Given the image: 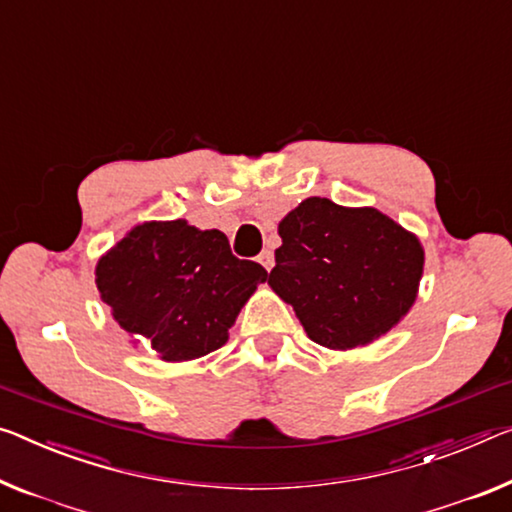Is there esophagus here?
<instances>
[{
    "mask_svg": "<svg viewBox=\"0 0 512 512\" xmlns=\"http://www.w3.org/2000/svg\"><path fill=\"white\" fill-rule=\"evenodd\" d=\"M258 263H261V265L265 267V270L270 272L272 267H274V254H272V251H270V249H263L261 254H258Z\"/></svg>",
    "mask_w": 512,
    "mask_h": 512,
    "instance_id": "1",
    "label": "esophagus"
}]
</instances>
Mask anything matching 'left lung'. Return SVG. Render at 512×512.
<instances>
[{
  "mask_svg": "<svg viewBox=\"0 0 512 512\" xmlns=\"http://www.w3.org/2000/svg\"><path fill=\"white\" fill-rule=\"evenodd\" d=\"M279 235L267 283L325 348L375 341L416 300L421 242L380 210L311 196L281 219Z\"/></svg>",
  "mask_w": 512,
  "mask_h": 512,
  "instance_id": "8db88e82",
  "label": "left lung"
}]
</instances>
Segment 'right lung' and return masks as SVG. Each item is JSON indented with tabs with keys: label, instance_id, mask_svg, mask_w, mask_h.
Instances as JSON below:
<instances>
[{
	"label": "right lung",
	"instance_id": "add662e5",
	"mask_svg": "<svg viewBox=\"0 0 512 512\" xmlns=\"http://www.w3.org/2000/svg\"><path fill=\"white\" fill-rule=\"evenodd\" d=\"M265 279L263 265L233 256L222 231H199L183 219L135 226L96 267L114 320L164 361L222 348L235 316Z\"/></svg>",
	"mask_w": 512,
	"mask_h": 512
}]
</instances>
